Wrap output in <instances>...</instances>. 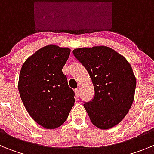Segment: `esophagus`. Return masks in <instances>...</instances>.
Wrapping results in <instances>:
<instances>
[{"label": "esophagus", "instance_id": "obj_1", "mask_svg": "<svg viewBox=\"0 0 154 154\" xmlns=\"http://www.w3.org/2000/svg\"><path fill=\"white\" fill-rule=\"evenodd\" d=\"M79 92H80L79 89H75V96H77V97H79Z\"/></svg>", "mask_w": 154, "mask_h": 154}]
</instances>
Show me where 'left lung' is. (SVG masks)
Listing matches in <instances>:
<instances>
[{
	"label": "left lung",
	"mask_w": 154,
	"mask_h": 154,
	"mask_svg": "<svg viewBox=\"0 0 154 154\" xmlns=\"http://www.w3.org/2000/svg\"><path fill=\"white\" fill-rule=\"evenodd\" d=\"M73 55L89 72L95 95L84 107L92 124L102 130L123 120L133 104L135 75L123 55L106 46L80 48Z\"/></svg>",
	"instance_id": "left-lung-1"
}]
</instances>
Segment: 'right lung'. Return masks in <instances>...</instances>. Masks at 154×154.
Listing matches in <instances>:
<instances>
[{"mask_svg": "<svg viewBox=\"0 0 154 154\" xmlns=\"http://www.w3.org/2000/svg\"><path fill=\"white\" fill-rule=\"evenodd\" d=\"M71 50L50 45L27 59L18 81L20 96L31 118L46 129H55L67 119L74 106L75 92L62 68Z\"/></svg>", "mask_w": 154, "mask_h": 154, "instance_id": "obj_1", "label": "right lung"}]
</instances>
